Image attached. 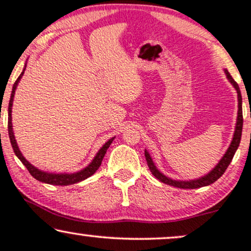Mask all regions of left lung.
I'll return each instance as SVG.
<instances>
[{
	"label": "left lung",
	"instance_id": "1",
	"mask_svg": "<svg viewBox=\"0 0 251 251\" xmlns=\"http://www.w3.org/2000/svg\"><path fill=\"white\" fill-rule=\"evenodd\" d=\"M224 73L229 80L230 83L234 86V88L237 92V99H238V112H237V122H236V126H235V132H234V137H232L231 143H230L229 148H227L226 152L224 153L223 157L221 158V160L218 162L217 165L215 166L211 171L209 172L208 175L203 176V177L196 178V179H190V180H177V179H172V178H169L168 176H165L159 170L157 169V166L154 165L153 160H152L151 155L148 151L145 150V158L146 162H148L149 169L150 171L152 172V175L154 176L157 179H159L163 183L168 184V185L175 186V188H179V189H198L201 188V186H208L210 184L215 183L218 178L221 177L222 175L226 172V170L229 166V164L231 163L232 158H234V154L236 152V150L238 149L240 146V142H241V137H242V127H243V114H242V96H241V91L240 87H238L237 82L232 79V76L230 75V73L226 70H224Z\"/></svg>",
	"mask_w": 251,
	"mask_h": 251
}]
</instances>
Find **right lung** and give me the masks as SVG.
Instances as JSON below:
<instances>
[{
  "label": "right lung",
  "mask_w": 251,
  "mask_h": 251,
  "mask_svg": "<svg viewBox=\"0 0 251 251\" xmlns=\"http://www.w3.org/2000/svg\"><path fill=\"white\" fill-rule=\"evenodd\" d=\"M25 71V66L24 71H22V73L20 74V76L17 77L15 83H14L13 91H11V94H10L9 106H8V133H9V139H10L11 146H13V150H14V152H15L16 157L19 158V159L22 162V164H24L25 168H27L28 171H29V174L33 176L36 180L42 181V183L51 184V185L63 186V185H72V184H75V183H79V181L87 179V178L91 177L92 175L96 174L97 170L100 168V165H101V162L103 159V155H105L106 151H107L109 145H111L112 142H113L114 138L116 137L111 138V139H108L107 142L103 144L101 148H100L99 151L97 152L96 157L93 158V160H92V162L89 163L86 168H83L82 170H80V171H77V172H74V174H53V172H46V171H42V170L35 168L33 164H30L27 159H25V158L24 157V154H22L21 151H20L19 146H17L16 139H15V135H14L13 124H11V108H13L14 96H15V91H16L17 85H19L20 80H21V77L24 76Z\"/></svg>",
  "instance_id": "obj_1"
}]
</instances>
